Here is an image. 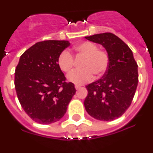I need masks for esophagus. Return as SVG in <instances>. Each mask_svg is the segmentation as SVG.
Wrapping results in <instances>:
<instances>
[{"instance_id": "obj_1", "label": "esophagus", "mask_w": 153, "mask_h": 153, "mask_svg": "<svg viewBox=\"0 0 153 153\" xmlns=\"http://www.w3.org/2000/svg\"><path fill=\"white\" fill-rule=\"evenodd\" d=\"M81 87V86H79V85H75V88H76V90H79V88H80Z\"/></svg>"}]
</instances>
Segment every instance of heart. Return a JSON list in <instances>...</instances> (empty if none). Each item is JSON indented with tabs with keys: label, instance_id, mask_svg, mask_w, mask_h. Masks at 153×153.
Listing matches in <instances>:
<instances>
[{
	"label": "heart",
	"instance_id": "heart-1",
	"mask_svg": "<svg viewBox=\"0 0 153 153\" xmlns=\"http://www.w3.org/2000/svg\"><path fill=\"white\" fill-rule=\"evenodd\" d=\"M78 55L84 57L81 67L83 70H76L70 74L67 79L75 84H83L93 78L102 76L107 70L109 57L107 52L98 49V46L90 41H84L74 47ZM58 66L64 73H70L74 68V57L67 51L61 52L57 59Z\"/></svg>",
	"mask_w": 153,
	"mask_h": 153
}]
</instances>
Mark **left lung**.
Returning <instances> with one entry per match:
<instances>
[{
  "mask_svg": "<svg viewBox=\"0 0 153 153\" xmlns=\"http://www.w3.org/2000/svg\"><path fill=\"white\" fill-rule=\"evenodd\" d=\"M101 44L109 57L107 70L101 79L86 86L84 106L90 116L101 121L119 118L130 106L139 81L138 65L132 51L111 33L85 36Z\"/></svg>",
  "mask_w": 153,
  "mask_h": 153,
  "instance_id": "1",
  "label": "left lung"
}]
</instances>
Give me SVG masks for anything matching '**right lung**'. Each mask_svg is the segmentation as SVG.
Returning a JSON list of instances; mask_svg holds the SVG:
<instances>
[{"label":"right lung","instance_id":"obj_1","mask_svg":"<svg viewBox=\"0 0 153 153\" xmlns=\"http://www.w3.org/2000/svg\"><path fill=\"white\" fill-rule=\"evenodd\" d=\"M70 44L67 40L38 42L20 57L14 74L17 98L25 113L38 123L59 121L76 93L57 63Z\"/></svg>","mask_w":153,"mask_h":153}]
</instances>
